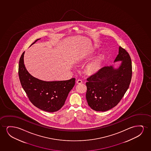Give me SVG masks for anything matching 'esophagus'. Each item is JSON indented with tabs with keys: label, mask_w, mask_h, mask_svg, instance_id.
<instances>
[{
	"label": "esophagus",
	"mask_w": 151,
	"mask_h": 151,
	"mask_svg": "<svg viewBox=\"0 0 151 151\" xmlns=\"http://www.w3.org/2000/svg\"><path fill=\"white\" fill-rule=\"evenodd\" d=\"M77 83H78V84H81V83H83V81L81 79H78L76 81Z\"/></svg>",
	"instance_id": "esophagus-1"
}]
</instances>
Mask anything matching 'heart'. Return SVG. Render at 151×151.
<instances>
[{"mask_svg": "<svg viewBox=\"0 0 151 151\" xmlns=\"http://www.w3.org/2000/svg\"><path fill=\"white\" fill-rule=\"evenodd\" d=\"M100 64V60L99 59H96L94 60L93 62H91L88 66V70L90 72H94L99 67Z\"/></svg>", "mask_w": 151, "mask_h": 151, "instance_id": "obj_1", "label": "heart"}]
</instances>
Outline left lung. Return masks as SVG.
<instances>
[{"mask_svg": "<svg viewBox=\"0 0 151 151\" xmlns=\"http://www.w3.org/2000/svg\"><path fill=\"white\" fill-rule=\"evenodd\" d=\"M121 61L117 68L105 66L87 78L86 99L91 109L106 111L111 109L121 100L129 88L132 76L130 56L126 50L119 48V54L114 62Z\"/></svg>", "mask_w": 151, "mask_h": 151, "instance_id": "1", "label": "left lung"}]
</instances>
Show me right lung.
Listing matches in <instances>:
<instances>
[{
  "mask_svg": "<svg viewBox=\"0 0 151 151\" xmlns=\"http://www.w3.org/2000/svg\"><path fill=\"white\" fill-rule=\"evenodd\" d=\"M40 39L36 40L30 46ZM24 54L25 52L19 61V78L30 101L35 107L45 111H58L64 105L68 93L74 86L75 78L52 81L36 78L30 74L25 68Z\"/></svg>",
  "mask_w": 151,
  "mask_h": 151,
  "instance_id": "right-lung-1",
  "label": "right lung"
}]
</instances>
